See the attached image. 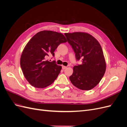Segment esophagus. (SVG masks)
I'll use <instances>...</instances> for the list:
<instances>
[{
	"label": "esophagus",
	"mask_w": 127,
	"mask_h": 127,
	"mask_svg": "<svg viewBox=\"0 0 127 127\" xmlns=\"http://www.w3.org/2000/svg\"><path fill=\"white\" fill-rule=\"evenodd\" d=\"M62 68H63V69H66V68H67V67H66V66H62Z\"/></svg>",
	"instance_id": "34e87169"
}]
</instances>
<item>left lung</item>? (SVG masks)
Segmentation results:
<instances>
[{
	"label": "left lung",
	"instance_id": "8db88e82",
	"mask_svg": "<svg viewBox=\"0 0 127 127\" xmlns=\"http://www.w3.org/2000/svg\"><path fill=\"white\" fill-rule=\"evenodd\" d=\"M67 41L82 64L75 66L69 77L75 87L88 91L101 81L106 70V63L100 44L91 34L84 32L65 33Z\"/></svg>",
	"mask_w": 127,
	"mask_h": 127
}]
</instances>
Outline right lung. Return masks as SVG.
<instances>
[{
    "mask_svg": "<svg viewBox=\"0 0 127 127\" xmlns=\"http://www.w3.org/2000/svg\"><path fill=\"white\" fill-rule=\"evenodd\" d=\"M67 42L62 33L42 31L34 35L26 45L21 57L20 64L25 78L32 86L45 88L56 79L61 70L55 61L50 62L47 58L55 56L58 45Z\"/></svg>",
    "mask_w": 127,
    "mask_h": 127,
    "instance_id": "right-lung-1",
    "label": "right lung"
}]
</instances>
